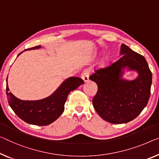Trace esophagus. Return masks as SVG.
I'll return each mask as SVG.
<instances>
[{"mask_svg":"<svg viewBox=\"0 0 159 159\" xmlns=\"http://www.w3.org/2000/svg\"><path fill=\"white\" fill-rule=\"evenodd\" d=\"M81 79L84 82H87L89 80V71L88 70H85L81 75Z\"/></svg>","mask_w":159,"mask_h":159,"instance_id":"esophagus-1","label":"esophagus"}]
</instances>
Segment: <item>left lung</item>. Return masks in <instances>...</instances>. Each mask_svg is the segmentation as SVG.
Wrapping results in <instances>:
<instances>
[{
    "label": "left lung",
    "instance_id": "left-lung-1",
    "mask_svg": "<svg viewBox=\"0 0 159 159\" xmlns=\"http://www.w3.org/2000/svg\"><path fill=\"white\" fill-rule=\"evenodd\" d=\"M119 60L97 70L89 79L96 82L98 91L93 105L98 115L111 124H125L134 120L147 105L151 94L152 73L145 58L124 44ZM125 68L138 73L136 79H123Z\"/></svg>",
    "mask_w": 159,
    "mask_h": 159
}]
</instances>
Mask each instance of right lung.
Masks as SVG:
<instances>
[{"instance_id": "1", "label": "right lung", "mask_w": 159, "mask_h": 159, "mask_svg": "<svg viewBox=\"0 0 159 159\" xmlns=\"http://www.w3.org/2000/svg\"><path fill=\"white\" fill-rule=\"evenodd\" d=\"M40 48L41 46H38L27 50ZM22 53H19L18 56ZM84 83V81L80 78L70 77L66 79L56 91L47 98L38 101H23L16 98L13 93L9 92L7 77L6 94L9 105L20 119L29 124L47 125L55 121L62 114L66 99L70 92L76 89Z\"/></svg>"}]
</instances>
